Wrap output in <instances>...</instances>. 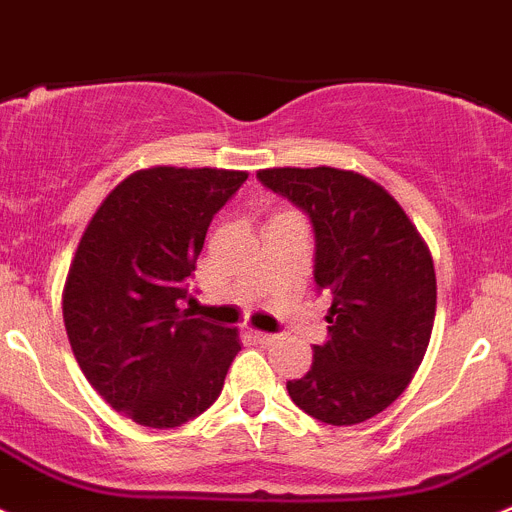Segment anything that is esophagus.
Masks as SVG:
<instances>
[{
    "mask_svg": "<svg viewBox=\"0 0 512 512\" xmlns=\"http://www.w3.org/2000/svg\"><path fill=\"white\" fill-rule=\"evenodd\" d=\"M252 336H255V342H260V344H273L280 339L278 334H267V331H252Z\"/></svg>",
    "mask_w": 512,
    "mask_h": 512,
    "instance_id": "obj_1",
    "label": "esophagus"
}]
</instances>
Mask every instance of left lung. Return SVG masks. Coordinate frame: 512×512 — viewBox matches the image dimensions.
<instances>
[{
	"label": "left lung",
	"instance_id": "8db88e82",
	"mask_svg": "<svg viewBox=\"0 0 512 512\" xmlns=\"http://www.w3.org/2000/svg\"><path fill=\"white\" fill-rule=\"evenodd\" d=\"M257 181L308 216L313 280L331 296L329 339L288 380L308 416L354 426L385 411L416 375L436 316L434 260L398 201L339 168L260 170Z\"/></svg>",
	"mask_w": 512,
	"mask_h": 512
}]
</instances>
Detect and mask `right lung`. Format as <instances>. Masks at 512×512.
Listing matches in <instances>:
<instances>
[{
  "label": "right lung",
  "mask_w": 512,
  "mask_h": 512,
  "mask_svg": "<svg viewBox=\"0 0 512 512\" xmlns=\"http://www.w3.org/2000/svg\"><path fill=\"white\" fill-rule=\"evenodd\" d=\"M247 173L150 168L119 183L78 245L63 321L91 388L135 423L176 428L214 405L242 349L178 303L209 224Z\"/></svg>",
  "instance_id": "add662e5"
}]
</instances>
